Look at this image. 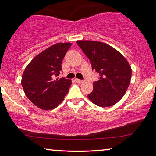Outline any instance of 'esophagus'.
<instances>
[{
    "label": "esophagus",
    "mask_w": 156,
    "mask_h": 156,
    "mask_svg": "<svg viewBox=\"0 0 156 156\" xmlns=\"http://www.w3.org/2000/svg\"><path fill=\"white\" fill-rule=\"evenodd\" d=\"M75 80H76V83H79V84H81V83H84V80H80V79H77V78H76V79H75Z\"/></svg>",
    "instance_id": "obj_1"
}]
</instances>
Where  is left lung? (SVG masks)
I'll return each instance as SVG.
<instances>
[{"label":"left lung","instance_id":"left-lung-1","mask_svg":"<svg viewBox=\"0 0 156 156\" xmlns=\"http://www.w3.org/2000/svg\"><path fill=\"white\" fill-rule=\"evenodd\" d=\"M78 45L87 56L92 69L99 73V80L88 98L97 106L108 107L121 100L131 83V67L118 50L102 42L77 41Z\"/></svg>","mask_w":156,"mask_h":156}]
</instances>
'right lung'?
Wrapping results in <instances>:
<instances>
[{
    "mask_svg": "<svg viewBox=\"0 0 156 156\" xmlns=\"http://www.w3.org/2000/svg\"><path fill=\"white\" fill-rule=\"evenodd\" d=\"M72 44H55L36 56L25 67L21 84L26 96L37 107L54 109L68 93L72 80L58 76L62 71V59Z\"/></svg>",
    "mask_w": 156,
    "mask_h": 156,
    "instance_id": "obj_1",
    "label": "right lung"
}]
</instances>
